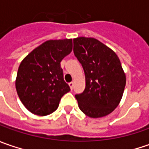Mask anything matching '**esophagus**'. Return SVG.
<instances>
[{"label": "esophagus", "instance_id": "obj_1", "mask_svg": "<svg viewBox=\"0 0 149 149\" xmlns=\"http://www.w3.org/2000/svg\"><path fill=\"white\" fill-rule=\"evenodd\" d=\"M69 86H70V89H73V86H74V83L73 82H70V83H69Z\"/></svg>", "mask_w": 149, "mask_h": 149}]
</instances>
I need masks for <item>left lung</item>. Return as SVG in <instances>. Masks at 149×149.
Wrapping results in <instances>:
<instances>
[{"label": "left lung", "mask_w": 149, "mask_h": 149, "mask_svg": "<svg viewBox=\"0 0 149 149\" xmlns=\"http://www.w3.org/2000/svg\"><path fill=\"white\" fill-rule=\"evenodd\" d=\"M74 53L85 74V89L75 95L79 108L89 118L109 114L119 104L126 84V75L118 55L91 37L74 39Z\"/></svg>", "instance_id": "left-lung-1"}]
</instances>
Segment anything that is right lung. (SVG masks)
Wrapping results in <instances>:
<instances>
[{
  "label": "right lung",
  "instance_id": "right-lung-1",
  "mask_svg": "<svg viewBox=\"0 0 149 149\" xmlns=\"http://www.w3.org/2000/svg\"><path fill=\"white\" fill-rule=\"evenodd\" d=\"M72 39L49 40L23 59L15 79V89L21 103L39 116L54 112L62 96L70 88L64 80L60 62L70 54Z\"/></svg>",
  "mask_w": 149,
  "mask_h": 149
}]
</instances>
